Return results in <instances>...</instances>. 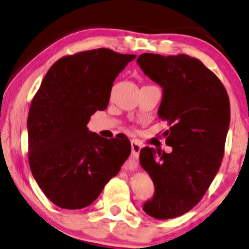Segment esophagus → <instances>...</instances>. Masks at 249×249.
I'll return each instance as SVG.
<instances>
[{
	"instance_id": "34e87169",
	"label": "esophagus",
	"mask_w": 249,
	"mask_h": 249,
	"mask_svg": "<svg viewBox=\"0 0 249 249\" xmlns=\"http://www.w3.org/2000/svg\"><path fill=\"white\" fill-rule=\"evenodd\" d=\"M142 149V145L141 143L139 142L138 140H132L131 141V150H132V159L134 160H138L139 159V155H140V151Z\"/></svg>"
}]
</instances>
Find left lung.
<instances>
[{"instance_id":"1","label":"left lung","mask_w":249,"mask_h":249,"mask_svg":"<svg viewBox=\"0 0 249 249\" xmlns=\"http://www.w3.org/2000/svg\"><path fill=\"white\" fill-rule=\"evenodd\" d=\"M137 63L163 89L158 115L167 120L165 153L145 146L140 164L154 184L143 204L146 214L174 219L197 204L219 171L230 127V100L221 81L201 61L187 54L142 53Z\"/></svg>"}]
</instances>
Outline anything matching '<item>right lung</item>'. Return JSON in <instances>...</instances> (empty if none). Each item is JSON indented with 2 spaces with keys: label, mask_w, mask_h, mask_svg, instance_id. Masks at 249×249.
Returning <instances> with one entry per match:
<instances>
[{
  "label": "right lung",
  "mask_w": 249,
  "mask_h": 249,
  "mask_svg": "<svg viewBox=\"0 0 249 249\" xmlns=\"http://www.w3.org/2000/svg\"><path fill=\"white\" fill-rule=\"evenodd\" d=\"M136 56L105 48L80 52L56 61L43 77L28 113V159L55 206L89 207L131 153L127 137L108 140L87 124L107 108L113 81Z\"/></svg>",
  "instance_id": "add662e5"
}]
</instances>
